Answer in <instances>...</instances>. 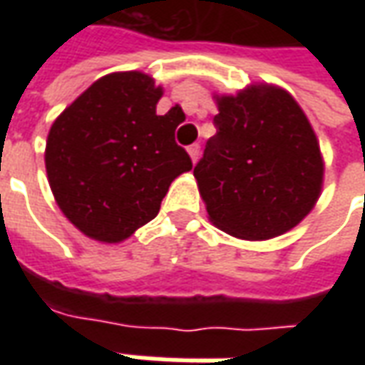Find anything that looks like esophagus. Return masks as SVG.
<instances>
[{"instance_id":"34e87169","label":"esophagus","mask_w":365,"mask_h":365,"mask_svg":"<svg viewBox=\"0 0 365 365\" xmlns=\"http://www.w3.org/2000/svg\"><path fill=\"white\" fill-rule=\"evenodd\" d=\"M187 152H190L191 160H193V164H195L199 158V152H201V146H199V144H191L190 148H187Z\"/></svg>"}]
</instances>
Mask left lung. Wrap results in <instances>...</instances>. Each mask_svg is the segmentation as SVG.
<instances>
[{
	"label": "left lung",
	"instance_id": "left-lung-1",
	"mask_svg": "<svg viewBox=\"0 0 365 365\" xmlns=\"http://www.w3.org/2000/svg\"><path fill=\"white\" fill-rule=\"evenodd\" d=\"M217 101V135L193 170L209 219L245 240L279 237L303 221L321 193L313 128L279 88L254 86Z\"/></svg>",
	"mask_w": 365,
	"mask_h": 365
}]
</instances>
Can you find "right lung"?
Here are the masks:
<instances>
[{
  "label": "right lung",
  "mask_w": 365,
  "mask_h": 365,
  "mask_svg": "<svg viewBox=\"0 0 365 365\" xmlns=\"http://www.w3.org/2000/svg\"><path fill=\"white\" fill-rule=\"evenodd\" d=\"M162 88L143 72L103 76L54 120L44 164L56 203L83 235L120 242L152 221L170 183L190 172Z\"/></svg>",
  "instance_id": "right-lung-1"
}]
</instances>
